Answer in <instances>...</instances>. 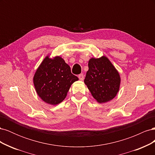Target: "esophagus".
<instances>
[{
	"instance_id": "34e87169",
	"label": "esophagus",
	"mask_w": 155,
	"mask_h": 155,
	"mask_svg": "<svg viewBox=\"0 0 155 155\" xmlns=\"http://www.w3.org/2000/svg\"><path fill=\"white\" fill-rule=\"evenodd\" d=\"M78 78H79V80H80V81H83V79H84V76H83V74H79V76H78Z\"/></svg>"
}]
</instances>
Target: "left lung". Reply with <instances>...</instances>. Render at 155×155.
Instances as JSON below:
<instances>
[{"instance_id": "left-lung-1", "label": "left lung", "mask_w": 155, "mask_h": 155, "mask_svg": "<svg viewBox=\"0 0 155 155\" xmlns=\"http://www.w3.org/2000/svg\"><path fill=\"white\" fill-rule=\"evenodd\" d=\"M88 65L84 83L93 97L100 104L114 99L120 90L121 78L109 58L105 55L91 58Z\"/></svg>"}]
</instances>
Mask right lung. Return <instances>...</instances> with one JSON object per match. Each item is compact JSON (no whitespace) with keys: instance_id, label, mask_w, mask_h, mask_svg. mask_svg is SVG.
<instances>
[{"instance_id":"obj_1","label":"right lung","mask_w":155,"mask_h":155,"mask_svg":"<svg viewBox=\"0 0 155 155\" xmlns=\"http://www.w3.org/2000/svg\"><path fill=\"white\" fill-rule=\"evenodd\" d=\"M46 56L33 78L37 95L51 105L62 102L72 84L79 79L71 73L70 67L59 55Z\"/></svg>"}]
</instances>
